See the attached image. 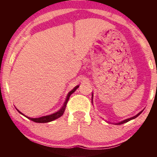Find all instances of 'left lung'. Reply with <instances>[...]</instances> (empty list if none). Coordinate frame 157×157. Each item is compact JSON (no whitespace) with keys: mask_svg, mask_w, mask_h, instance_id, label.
I'll return each mask as SVG.
<instances>
[{"mask_svg":"<svg viewBox=\"0 0 157 157\" xmlns=\"http://www.w3.org/2000/svg\"><path fill=\"white\" fill-rule=\"evenodd\" d=\"M92 97H93V94H92ZM142 113V111H140V113H137V114L136 115V116H134V117H131V118H128V119H126V120H122V121H121V122H118V123H115V125H121V124H123V123H125V122H128V121H130V120H134V119H135L136 117H137L139 116V115L140 114V113Z\"/></svg>","mask_w":157,"mask_h":157,"instance_id":"obj_1","label":"left lung"}]
</instances>
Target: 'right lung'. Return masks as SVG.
Returning a JSON list of instances; mask_svg holds the SVG:
<instances>
[{"label":"right lung","instance_id":"1","mask_svg":"<svg viewBox=\"0 0 157 157\" xmlns=\"http://www.w3.org/2000/svg\"><path fill=\"white\" fill-rule=\"evenodd\" d=\"M78 87H79V86H75V87L74 88V89L71 90V91H70V92H68L67 97H66V101H65L64 104H63V105L62 106V108H61V109L59 110L58 111H57V112H55V113H52V114H50V115H47V116L41 117H38V118H31V117H29L25 116V115L23 114V113H21V111H18V110H17V111H18L19 113H21V114L23 115V116H25V117H27L28 119H29V120H31L32 121H33V122H39V123H44V122H52V121H53V120H56V119L62 116L63 114V113H64V111H65V109H66V104H67V102L68 101V99H69V97H70V96H71V94H73L74 92H75V91H76L77 89H78Z\"/></svg>","mask_w":157,"mask_h":157}]
</instances>
